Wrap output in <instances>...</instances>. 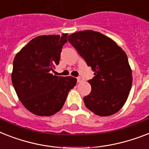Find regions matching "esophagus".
I'll return each mask as SVG.
<instances>
[{
  "label": "esophagus",
  "mask_w": 149,
  "mask_h": 149,
  "mask_svg": "<svg viewBox=\"0 0 149 149\" xmlns=\"http://www.w3.org/2000/svg\"><path fill=\"white\" fill-rule=\"evenodd\" d=\"M77 81H78V82H82L84 81V78H82L81 76H79V77L77 78Z\"/></svg>",
  "instance_id": "esophagus-1"
}]
</instances>
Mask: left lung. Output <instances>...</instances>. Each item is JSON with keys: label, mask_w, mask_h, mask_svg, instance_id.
Segmentation results:
<instances>
[{"label": "left lung", "mask_w": 149, "mask_h": 149, "mask_svg": "<svg viewBox=\"0 0 149 149\" xmlns=\"http://www.w3.org/2000/svg\"><path fill=\"white\" fill-rule=\"evenodd\" d=\"M68 41L95 71L84 97L85 106L99 116L118 112L125 103L132 84V69L125 52L102 33L82 31L68 36Z\"/></svg>", "instance_id": "obj_1"}]
</instances>
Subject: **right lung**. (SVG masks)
I'll return each instance as SVG.
<instances>
[{
  "label": "right lung",
  "mask_w": 149,
  "mask_h": 149,
  "mask_svg": "<svg viewBox=\"0 0 149 149\" xmlns=\"http://www.w3.org/2000/svg\"><path fill=\"white\" fill-rule=\"evenodd\" d=\"M67 38L68 34L36 37L14 58L13 86L22 104L34 115L51 116L59 111L77 83L71 76L52 74L59 64Z\"/></svg>",
  "instance_id": "right-lung-1"
}]
</instances>
